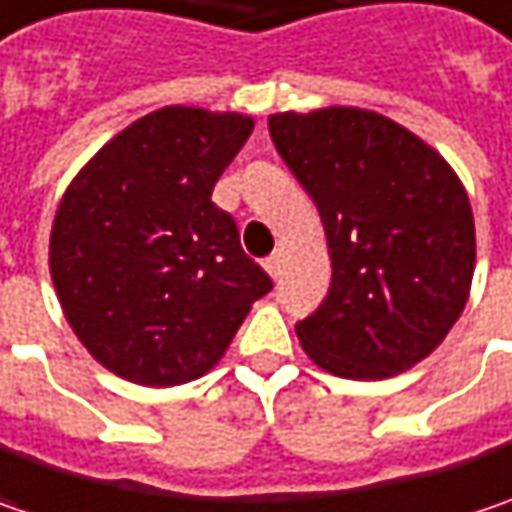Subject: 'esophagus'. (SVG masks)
Returning a JSON list of instances; mask_svg holds the SVG:
<instances>
[{
	"label": "esophagus",
	"instance_id": "esophagus-1",
	"mask_svg": "<svg viewBox=\"0 0 512 512\" xmlns=\"http://www.w3.org/2000/svg\"><path fill=\"white\" fill-rule=\"evenodd\" d=\"M281 266H284V257H281V252H275L272 257H266V272H269V278H272V281H278V278H281Z\"/></svg>",
	"mask_w": 512,
	"mask_h": 512
}]
</instances>
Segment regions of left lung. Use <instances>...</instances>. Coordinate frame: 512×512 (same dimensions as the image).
Instances as JSON below:
<instances>
[{
  "label": "left lung",
  "mask_w": 512,
  "mask_h": 512,
  "mask_svg": "<svg viewBox=\"0 0 512 512\" xmlns=\"http://www.w3.org/2000/svg\"><path fill=\"white\" fill-rule=\"evenodd\" d=\"M269 136L313 196L333 281L295 324L321 371L388 379L423 362L461 318L475 220L449 162L397 121L324 106L269 115Z\"/></svg>",
  "instance_id": "8db88e82"
}]
</instances>
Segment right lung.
<instances>
[{
    "mask_svg": "<svg viewBox=\"0 0 512 512\" xmlns=\"http://www.w3.org/2000/svg\"><path fill=\"white\" fill-rule=\"evenodd\" d=\"M240 112L162 106L109 138L57 205L48 269L106 371L147 388L208 374L272 281L211 191L252 136Z\"/></svg>",
    "mask_w": 512,
    "mask_h": 512,
    "instance_id": "add662e5",
    "label": "right lung"
}]
</instances>
